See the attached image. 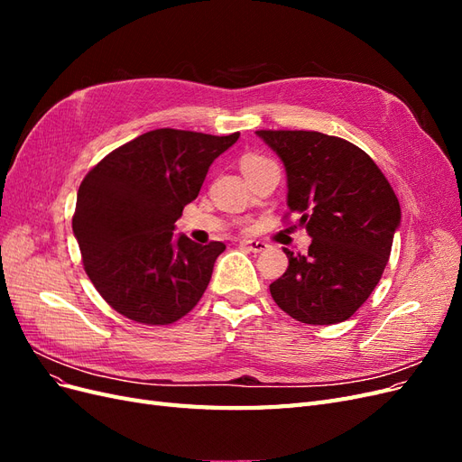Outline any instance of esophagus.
<instances>
[{
    "mask_svg": "<svg viewBox=\"0 0 462 462\" xmlns=\"http://www.w3.org/2000/svg\"><path fill=\"white\" fill-rule=\"evenodd\" d=\"M241 246L248 248L250 253H262V250H265L270 245L265 241H241Z\"/></svg>",
    "mask_w": 462,
    "mask_h": 462,
    "instance_id": "1",
    "label": "esophagus"
}]
</instances>
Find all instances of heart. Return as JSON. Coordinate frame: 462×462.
Segmentation results:
<instances>
[{
  "label": "heart",
  "mask_w": 462,
  "mask_h": 462,
  "mask_svg": "<svg viewBox=\"0 0 462 462\" xmlns=\"http://www.w3.org/2000/svg\"><path fill=\"white\" fill-rule=\"evenodd\" d=\"M260 160H265V158L256 156V153H246V156L241 160V167H246V165H250V163H256V162H260Z\"/></svg>",
  "instance_id": "heart-1"
}]
</instances>
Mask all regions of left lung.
Here are the masks:
<instances>
[{
	"instance_id": "8db88e82",
	"label": "left lung",
	"mask_w": 462,
	"mask_h": 462,
	"mask_svg": "<svg viewBox=\"0 0 462 462\" xmlns=\"http://www.w3.org/2000/svg\"><path fill=\"white\" fill-rule=\"evenodd\" d=\"M282 158L287 206L312 236L309 254H292L270 285L275 304L302 324L351 318L380 283L401 206L365 150L316 131H256Z\"/></svg>"
}]
</instances>
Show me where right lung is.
I'll return each instance as SVG.
<instances>
[{
	"mask_svg": "<svg viewBox=\"0 0 462 462\" xmlns=\"http://www.w3.org/2000/svg\"><path fill=\"white\" fill-rule=\"evenodd\" d=\"M236 138L156 129L107 153L82 179L73 233L111 309L138 324L167 326L199 304L226 245L173 239L175 221Z\"/></svg>",
	"mask_w": 462,
	"mask_h": 462,
	"instance_id": "add662e5",
	"label": "right lung"
}]
</instances>
